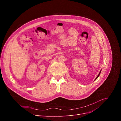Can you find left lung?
I'll return each instance as SVG.
<instances>
[{"label": "left lung", "instance_id": "obj_1", "mask_svg": "<svg viewBox=\"0 0 121 121\" xmlns=\"http://www.w3.org/2000/svg\"><path fill=\"white\" fill-rule=\"evenodd\" d=\"M100 72H101V71H100V72H99V75H98V76H97V78H95V80H96V79H97V78H98V77H99V75H100Z\"/></svg>", "mask_w": 121, "mask_h": 121}]
</instances>
